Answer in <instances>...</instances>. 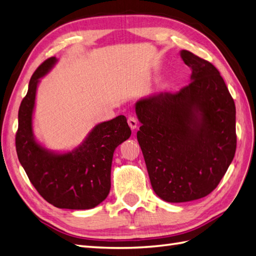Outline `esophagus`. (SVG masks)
Masks as SVG:
<instances>
[{
    "instance_id": "esophagus-1",
    "label": "esophagus",
    "mask_w": 256,
    "mask_h": 256,
    "mask_svg": "<svg viewBox=\"0 0 256 256\" xmlns=\"http://www.w3.org/2000/svg\"><path fill=\"white\" fill-rule=\"evenodd\" d=\"M128 126L132 128V130H135L136 128V126H138V120H136V118H134V116H128Z\"/></svg>"
}]
</instances>
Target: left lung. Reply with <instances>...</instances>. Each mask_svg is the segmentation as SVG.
I'll list each match as a JSON object with an SVG mask.
<instances>
[{
	"instance_id": "8db88e82",
	"label": "left lung",
	"mask_w": 256,
	"mask_h": 256,
	"mask_svg": "<svg viewBox=\"0 0 256 256\" xmlns=\"http://www.w3.org/2000/svg\"><path fill=\"white\" fill-rule=\"evenodd\" d=\"M191 82L138 101V140L154 191L166 202L205 198L222 179L236 148V106L219 70L188 50Z\"/></svg>"
}]
</instances>
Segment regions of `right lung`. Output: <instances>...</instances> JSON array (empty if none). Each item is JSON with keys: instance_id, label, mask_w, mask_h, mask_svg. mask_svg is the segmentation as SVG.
<instances>
[{"instance_id": "add662e5", "label": "right lung", "mask_w": 256, "mask_h": 256, "mask_svg": "<svg viewBox=\"0 0 256 256\" xmlns=\"http://www.w3.org/2000/svg\"><path fill=\"white\" fill-rule=\"evenodd\" d=\"M46 58L34 70L27 94L22 100L16 132V152L20 164L38 193L53 206L68 210H89L108 196L111 164L116 146L130 136L126 118L118 116L94 126L75 150L56 155L36 142L32 118L39 78L54 65Z\"/></svg>"}]
</instances>
